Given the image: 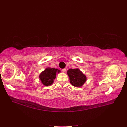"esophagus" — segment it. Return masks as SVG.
<instances>
[{
  "label": "esophagus",
  "mask_w": 127,
  "mask_h": 127,
  "mask_svg": "<svg viewBox=\"0 0 127 127\" xmlns=\"http://www.w3.org/2000/svg\"><path fill=\"white\" fill-rule=\"evenodd\" d=\"M62 71L64 72H65L66 71V69H62Z\"/></svg>",
  "instance_id": "obj_1"
}]
</instances>
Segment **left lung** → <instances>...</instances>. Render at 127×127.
I'll return each instance as SVG.
<instances>
[{"instance_id": "1", "label": "left lung", "mask_w": 127, "mask_h": 127, "mask_svg": "<svg viewBox=\"0 0 127 127\" xmlns=\"http://www.w3.org/2000/svg\"><path fill=\"white\" fill-rule=\"evenodd\" d=\"M70 82L75 87H81L86 81V77L79 69H70L67 71Z\"/></svg>"}]
</instances>
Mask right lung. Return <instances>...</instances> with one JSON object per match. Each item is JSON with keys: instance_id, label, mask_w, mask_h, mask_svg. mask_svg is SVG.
Wrapping results in <instances>:
<instances>
[{"instance_id": "obj_1", "label": "right lung", "mask_w": 127, "mask_h": 127, "mask_svg": "<svg viewBox=\"0 0 127 127\" xmlns=\"http://www.w3.org/2000/svg\"><path fill=\"white\" fill-rule=\"evenodd\" d=\"M60 70L55 68H47L42 71L40 76L39 78L42 83L45 86H50L53 83V80L56 78V73H59Z\"/></svg>"}]
</instances>
